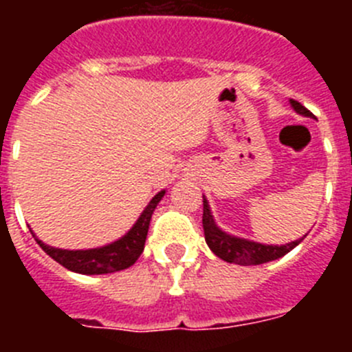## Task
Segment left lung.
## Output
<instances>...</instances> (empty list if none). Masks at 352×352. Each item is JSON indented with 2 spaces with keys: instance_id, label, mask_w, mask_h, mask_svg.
<instances>
[{
  "instance_id": "obj_1",
  "label": "left lung",
  "mask_w": 352,
  "mask_h": 352,
  "mask_svg": "<svg viewBox=\"0 0 352 352\" xmlns=\"http://www.w3.org/2000/svg\"><path fill=\"white\" fill-rule=\"evenodd\" d=\"M291 105L294 107L296 113L303 114V116H314L309 109L301 105L300 102L291 100ZM203 227L208 247L211 248L214 256H219L220 259L227 261V263L241 264V266H252V264H263L278 259V257L285 256L287 252H291L296 245H300L301 239H296V241H291V243L278 247V245H261L256 243V241H248V239L226 234V232L220 231L219 227L214 226V220L210 213V206H208L206 199L203 201Z\"/></svg>"
}]
</instances>
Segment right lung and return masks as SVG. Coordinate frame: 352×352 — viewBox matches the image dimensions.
<instances>
[{
  "mask_svg": "<svg viewBox=\"0 0 352 352\" xmlns=\"http://www.w3.org/2000/svg\"><path fill=\"white\" fill-rule=\"evenodd\" d=\"M164 194H166V190L158 192L149 201V204L142 211L135 226L123 238L111 245H105L102 248H91V250H63V248L49 247V245L42 243L38 238H35L36 243L42 247V250L47 256H51L56 263H60L61 266H65L70 272L82 273V275H104V273L126 270L139 259V256L144 250L149 220H151V214H153L155 208L160 203Z\"/></svg>",
  "mask_w": 352,
  "mask_h": 352,
  "instance_id": "right-lung-1",
  "label": "right lung"
}]
</instances>
